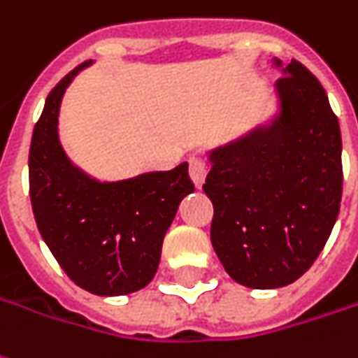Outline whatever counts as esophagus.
<instances>
[{"label": "esophagus", "mask_w": 358, "mask_h": 358, "mask_svg": "<svg viewBox=\"0 0 358 358\" xmlns=\"http://www.w3.org/2000/svg\"><path fill=\"white\" fill-rule=\"evenodd\" d=\"M208 170H210V166H208L206 159H201V157H192L189 159V178L194 180V184L198 188L203 184V180L208 176Z\"/></svg>", "instance_id": "34e87169"}]
</instances>
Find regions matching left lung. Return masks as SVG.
Masks as SVG:
<instances>
[{"label":"left lung","mask_w":358,"mask_h":358,"mask_svg":"<svg viewBox=\"0 0 358 358\" xmlns=\"http://www.w3.org/2000/svg\"><path fill=\"white\" fill-rule=\"evenodd\" d=\"M276 92L278 117L211 150L203 184L211 245L231 278L257 290L288 286L312 266L343 194L341 129L320 80L292 60Z\"/></svg>","instance_id":"obj_1"}]
</instances>
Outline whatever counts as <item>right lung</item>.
Segmentation results:
<instances>
[{
	"label": "right lung",
	"mask_w": 358,
	"mask_h": 358,
	"mask_svg": "<svg viewBox=\"0 0 358 358\" xmlns=\"http://www.w3.org/2000/svg\"><path fill=\"white\" fill-rule=\"evenodd\" d=\"M82 62L52 87L33 129L29 194L36 227L60 268L96 296L145 288L159 268L162 241L182 199L194 192L188 162L121 182H97L68 160L58 111Z\"/></svg>",
	"instance_id": "obj_1"
}]
</instances>
